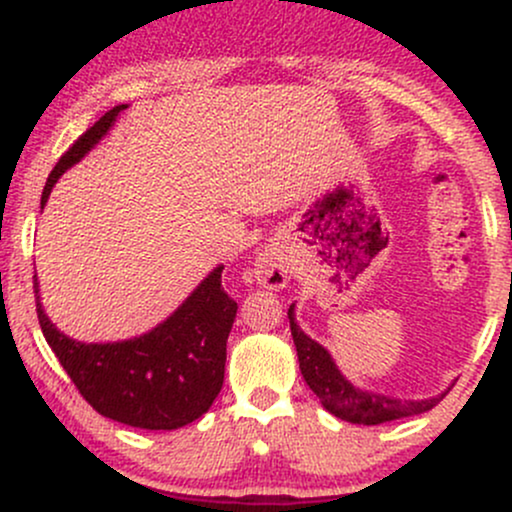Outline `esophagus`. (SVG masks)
<instances>
[{
  "label": "esophagus",
  "instance_id": "esophagus-1",
  "mask_svg": "<svg viewBox=\"0 0 512 512\" xmlns=\"http://www.w3.org/2000/svg\"><path fill=\"white\" fill-rule=\"evenodd\" d=\"M252 274H255V281L260 286H264V289L279 291L289 284L291 260H289V252H286V248L279 243V240H269V243L257 252Z\"/></svg>",
  "mask_w": 512,
  "mask_h": 512
}]
</instances>
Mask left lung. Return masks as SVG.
<instances>
[{
	"instance_id": "1",
	"label": "left lung",
	"mask_w": 512,
	"mask_h": 512,
	"mask_svg": "<svg viewBox=\"0 0 512 512\" xmlns=\"http://www.w3.org/2000/svg\"><path fill=\"white\" fill-rule=\"evenodd\" d=\"M289 322H291V337L298 351V363H301V373L308 383L310 390L320 397L322 407L337 419L349 421V424H363V426H378L385 421L407 419V416L424 414V411L433 409L436 404L448 395V390L440 392L436 397L428 399H397L380 395V392L361 390L354 383L344 378L342 370L337 368L330 351L315 339H310L296 322V303L289 308Z\"/></svg>"
}]
</instances>
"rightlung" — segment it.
Listing matches in <instances>:
<instances>
[{
    "label": "right lung",
    "mask_w": 512,
    "mask_h": 512,
    "mask_svg": "<svg viewBox=\"0 0 512 512\" xmlns=\"http://www.w3.org/2000/svg\"><path fill=\"white\" fill-rule=\"evenodd\" d=\"M125 108L115 105L108 110L57 161L45 182L40 207L48 204L64 170L101 142ZM221 272L223 264L211 269L207 279L154 330L108 344L76 342L57 330L45 315L38 276H33L40 330L76 390L98 414L146 431H173L207 414L221 392L226 342L238 310V303L223 291Z\"/></svg>",
    "instance_id": "obj_1"
}]
</instances>
